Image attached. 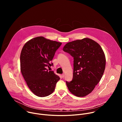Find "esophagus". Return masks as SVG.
Segmentation results:
<instances>
[{
    "label": "esophagus",
    "instance_id": "esophagus-1",
    "mask_svg": "<svg viewBox=\"0 0 122 122\" xmlns=\"http://www.w3.org/2000/svg\"><path fill=\"white\" fill-rule=\"evenodd\" d=\"M61 76H62V78H64V77H65V74H62V75H61Z\"/></svg>",
    "mask_w": 122,
    "mask_h": 122
}]
</instances>
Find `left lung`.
<instances>
[{
	"label": "left lung",
	"mask_w": 122,
	"mask_h": 122,
	"mask_svg": "<svg viewBox=\"0 0 122 122\" xmlns=\"http://www.w3.org/2000/svg\"><path fill=\"white\" fill-rule=\"evenodd\" d=\"M63 50L74 59L73 79L66 81L67 88L75 96L85 97L92 92L103 75L104 51L98 43L89 38L68 42Z\"/></svg>",
	"instance_id": "left-lung-1"
}]
</instances>
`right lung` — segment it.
<instances>
[{
    "label": "right lung",
    "mask_w": 122,
    "mask_h": 122,
    "mask_svg": "<svg viewBox=\"0 0 122 122\" xmlns=\"http://www.w3.org/2000/svg\"><path fill=\"white\" fill-rule=\"evenodd\" d=\"M61 42L38 37L28 41L20 55L21 71L32 92L39 97L53 93L60 78L47 69Z\"/></svg>",
    "instance_id": "obj_1"
}]
</instances>
